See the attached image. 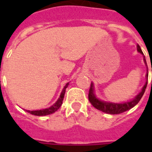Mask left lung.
<instances>
[{"label": "left lung", "mask_w": 152, "mask_h": 152, "mask_svg": "<svg viewBox=\"0 0 152 152\" xmlns=\"http://www.w3.org/2000/svg\"><path fill=\"white\" fill-rule=\"evenodd\" d=\"M137 51L140 52L142 54H143L142 51L141 50L140 46L137 45ZM145 58V57H144ZM144 61L146 63V59L144 58ZM147 64V63H146ZM152 71V70H151ZM148 78V71L147 72V79ZM152 85V81H151ZM147 81L145 84V86H143V88L142 89V91L139 93V94H137L136 96V98L132 100L130 102H124V103H113V102H103V101H100L99 99H98L94 95V86L93 84L90 85V88H89V100L90 103L92 104L96 109H98L99 111H102V112H105V113H107V114H121V113H123V112H126L128 110H129L132 107H134V106L137 105L138 102L140 101V99H142V97L143 96L144 93H145V90H146V88H147Z\"/></svg>", "instance_id": "obj_1"}]
</instances>
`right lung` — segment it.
Instances as JSON below:
<instances>
[{
  "label": "right lung",
  "mask_w": 152,
  "mask_h": 152,
  "mask_svg": "<svg viewBox=\"0 0 152 152\" xmlns=\"http://www.w3.org/2000/svg\"><path fill=\"white\" fill-rule=\"evenodd\" d=\"M68 86V83L66 84V86H64V88H63V91L61 93V94H60V97L58 99V101H57L53 106H51L50 107L46 109H43V110H39V111H27L28 112H29L30 114L31 115H50L53 113V112H55L56 111H58L59 107H61V105L63 104V98H64V94H65V90H66V88Z\"/></svg>",
  "instance_id": "1"
}]
</instances>
